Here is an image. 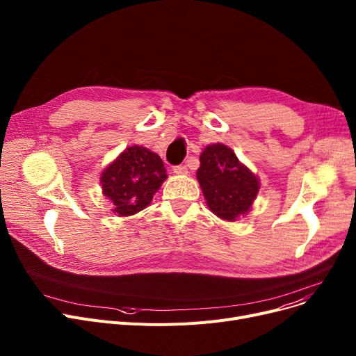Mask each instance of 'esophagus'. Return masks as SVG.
I'll return each instance as SVG.
<instances>
[{"mask_svg":"<svg viewBox=\"0 0 356 356\" xmlns=\"http://www.w3.org/2000/svg\"><path fill=\"white\" fill-rule=\"evenodd\" d=\"M173 173L177 176H186L189 173L188 170V165H175L173 167Z\"/></svg>","mask_w":356,"mask_h":356,"instance_id":"1","label":"esophagus"}]
</instances>
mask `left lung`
<instances>
[{
    "label": "left lung",
    "instance_id": "1",
    "mask_svg": "<svg viewBox=\"0 0 356 356\" xmlns=\"http://www.w3.org/2000/svg\"><path fill=\"white\" fill-rule=\"evenodd\" d=\"M199 160L196 177L209 211L227 222L245 216L259 192L258 176L222 143L204 147Z\"/></svg>",
    "mask_w": 356,
    "mask_h": 356
}]
</instances>
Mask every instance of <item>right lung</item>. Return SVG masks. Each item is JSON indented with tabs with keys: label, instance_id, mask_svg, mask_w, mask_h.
<instances>
[{
	"label": "right lung",
	"instance_id": "obj_1",
	"mask_svg": "<svg viewBox=\"0 0 356 356\" xmlns=\"http://www.w3.org/2000/svg\"><path fill=\"white\" fill-rule=\"evenodd\" d=\"M167 179L160 156L143 145H129L101 173L102 195L115 215L133 216L145 209Z\"/></svg>",
	"mask_w": 356,
	"mask_h": 356
}]
</instances>
